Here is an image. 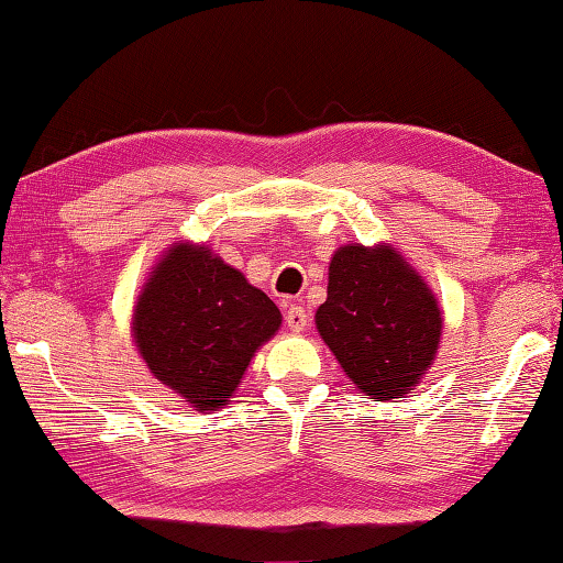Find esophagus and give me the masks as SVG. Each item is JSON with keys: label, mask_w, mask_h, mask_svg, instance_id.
I'll list each match as a JSON object with an SVG mask.
<instances>
[{"label": "esophagus", "mask_w": 563, "mask_h": 563, "mask_svg": "<svg viewBox=\"0 0 563 563\" xmlns=\"http://www.w3.org/2000/svg\"><path fill=\"white\" fill-rule=\"evenodd\" d=\"M308 310L300 308V305H290L288 310H285V325H288L290 332H302L308 328Z\"/></svg>", "instance_id": "1"}]
</instances>
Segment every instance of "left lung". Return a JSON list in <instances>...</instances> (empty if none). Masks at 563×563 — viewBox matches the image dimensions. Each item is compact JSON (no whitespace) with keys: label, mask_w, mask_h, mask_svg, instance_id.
<instances>
[{"label":"left lung","mask_w":563,"mask_h":563,"mask_svg":"<svg viewBox=\"0 0 563 563\" xmlns=\"http://www.w3.org/2000/svg\"><path fill=\"white\" fill-rule=\"evenodd\" d=\"M320 338L360 393L375 402L407 395L432 365L442 310L393 245H342L330 261Z\"/></svg>","instance_id":"8db88e82"}]
</instances>
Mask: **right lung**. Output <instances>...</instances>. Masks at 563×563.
<instances>
[{
	"label": "right lung",
	"instance_id": "add662e5",
	"mask_svg": "<svg viewBox=\"0 0 563 563\" xmlns=\"http://www.w3.org/2000/svg\"><path fill=\"white\" fill-rule=\"evenodd\" d=\"M280 310L206 245L174 243L133 308V342L161 385L208 412L231 402Z\"/></svg>",
	"mask_w": 563,
	"mask_h": 563
}]
</instances>
